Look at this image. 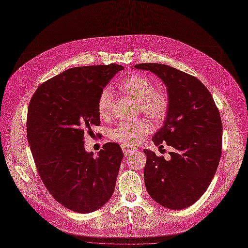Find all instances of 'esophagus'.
<instances>
[{"instance_id":"1","label":"esophagus","mask_w":248,"mask_h":248,"mask_svg":"<svg viewBox=\"0 0 248 248\" xmlns=\"http://www.w3.org/2000/svg\"><path fill=\"white\" fill-rule=\"evenodd\" d=\"M122 149H123V152H124V156H128V155H130V153L134 152V149H133V148L127 147V146H125V145H122Z\"/></svg>"}]
</instances>
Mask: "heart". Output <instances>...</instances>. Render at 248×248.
<instances>
[{
  "mask_svg": "<svg viewBox=\"0 0 248 248\" xmlns=\"http://www.w3.org/2000/svg\"><path fill=\"white\" fill-rule=\"evenodd\" d=\"M118 88L121 92L139 101L140 111L154 121H161L169 108L168 95L155 90L154 82L141 74H132L122 79ZM114 94L109 88H104L99 94L97 108L102 119H108L111 114ZM151 130L148 121L141 119L136 122H122L110 132V139L123 145H133L141 141Z\"/></svg>",
  "mask_w": 248,
  "mask_h": 248,
  "instance_id": "obj_1",
  "label": "heart"
}]
</instances>
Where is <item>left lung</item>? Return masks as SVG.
I'll return each mask as SVG.
<instances>
[{
  "label": "left lung",
  "mask_w": 248,
  "mask_h": 248,
  "mask_svg": "<svg viewBox=\"0 0 248 248\" xmlns=\"http://www.w3.org/2000/svg\"><path fill=\"white\" fill-rule=\"evenodd\" d=\"M159 77L167 88L169 108L152 141L174 147L165 160L148 149L144 183L150 197L171 210L190 207L215 176L221 155L222 124L212 94L199 79L159 63L137 64Z\"/></svg>",
  "instance_id": "8db88e82"
}]
</instances>
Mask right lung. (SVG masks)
I'll list each match as a JSON object with an SVG mask.
<instances>
[{
  "label": "right lung",
  "mask_w": 248,
  "mask_h": 248,
  "mask_svg": "<svg viewBox=\"0 0 248 248\" xmlns=\"http://www.w3.org/2000/svg\"><path fill=\"white\" fill-rule=\"evenodd\" d=\"M124 66L75 67L42 83L29 105L27 133L37 172L52 197L73 212L92 213L114 193L124 157L108 142L94 157L84 134L101 124L99 94Z\"/></svg>",
  "instance_id": "obj_1"
}]
</instances>
